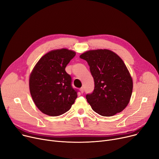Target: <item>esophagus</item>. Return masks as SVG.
I'll use <instances>...</instances> for the list:
<instances>
[{
	"instance_id": "esophagus-1",
	"label": "esophagus",
	"mask_w": 159,
	"mask_h": 159,
	"mask_svg": "<svg viewBox=\"0 0 159 159\" xmlns=\"http://www.w3.org/2000/svg\"><path fill=\"white\" fill-rule=\"evenodd\" d=\"M84 88H81L80 89V93H84Z\"/></svg>"
}]
</instances>
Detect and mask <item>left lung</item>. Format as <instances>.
I'll list each match as a JSON object with an SVG mask.
<instances>
[{
    "label": "left lung",
    "instance_id": "obj_1",
    "mask_svg": "<svg viewBox=\"0 0 159 159\" xmlns=\"http://www.w3.org/2000/svg\"><path fill=\"white\" fill-rule=\"evenodd\" d=\"M87 61L95 82L94 90L86 98L93 110L111 116L129 102L133 80L121 58L109 49L89 50L80 55Z\"/></svg>",
    "mask_w": 159,
    "mask_h": 159
}]
</instances>
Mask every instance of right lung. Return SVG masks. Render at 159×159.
<instances>
[{
  "instance_id": "add662e5",
  "label": "right lung",
  "mask_w": 159,
  "mask_h": 159,
  "mask_svg": "<svg viewBox=\"0 0 159 159\" xmlns=\"http://www.w3.org/2000/svg\"><path fill=\"white\" fill-rule=\"evenodd\" d=\"M76 53L62 48L45 54L35 66L30 77V91L38 109L56 116L68 111L77 97L71 77L65 68Z\"/></svg>"
}]
</instances>
